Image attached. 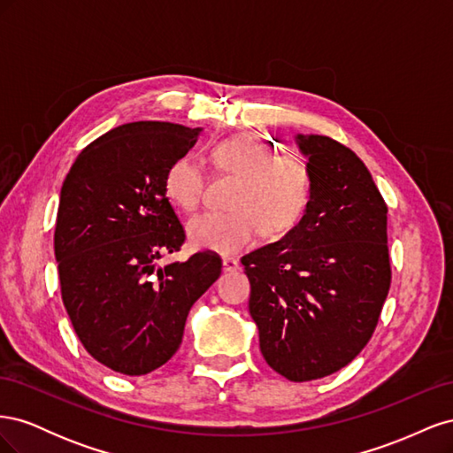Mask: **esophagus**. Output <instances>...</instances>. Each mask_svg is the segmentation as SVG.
<instances>
[{"mask_svg": "<svg viewBox=\"0 0 453 453\" xmlns=\"http://www.w3.org/2000/svg\"><path fill=\"white\" fill-rule=\"evenodd\" d=\"M238 268H240V265L236 258H232V257L223 258V272H236Z\"/></svg>", "mask_w": 453, "mask_h": 453, "instance_id": "obj_1", "label": "esophagus"}]
</instances>
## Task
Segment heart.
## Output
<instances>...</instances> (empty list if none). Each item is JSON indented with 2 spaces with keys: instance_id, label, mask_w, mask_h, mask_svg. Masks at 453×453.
<instances>
[{
  "instance_id": "heart-1",
  "label": "heart",
  "mask_w": 453,
  "mask_h": 453,
  "mask_svg": "<svg viewBox=\"0 0 453 453\" xmlns=\"http://www.w3.org/2000/svg\"><path fill=\"white\" fill-rule=\"evenodd\" d=\"M215 166L242 177L230 213L208 211L190 219L195 248L230 255L248 250L263 234L281 236L304 217L313 190L310 162L298 153L278 155L276 145L255 134H238L213 147ZM205 173L190 157L175 158L164 175L166 196L183 211H195L203 196Z\"/></svg>"
}]
</instances>
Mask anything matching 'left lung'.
<instances>
[{"mask_svg":"<svg viewBox=\"0 0 453 453\" xmlns=\"http://www.w3.org/2000/svg\"><path fill=\"white\" fill-rule=\"evenodd\" d=\"M313 172L304 217L242 257L266 363L291 381L336 372L368 344L391 285L388 205L351 149L296 134Z\"/></svg>","mask_w":453,"mask_h":453,"instance_id":"1","label":"left lung"}]
</instances>
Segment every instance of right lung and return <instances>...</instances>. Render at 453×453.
<instances>
[{"label":"right lung","mask_w":453,"mask_h":453,"mask_svg":"<svg viewBox=\"0 0 453 453\" xmlns=\"http://www.w3.org/2000/svg\"><path fill=\"white\" fill-rule=\"evenodd\" d=\"M200 132L158 120L117 127L81 150L62 185L54 230L62 300L81 344L115 372L143 376L168 363L190 308L221 276L211 251L157 266L185 242L164 175Z\"/></svg>","instance_id":"1"}]
</instances>
